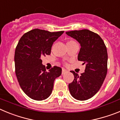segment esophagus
I'll list each match as a JSON object with an SVG mask.
<instances>
[{
    "mask_svg": "<svg viewBox=\"0 0 120 120\" xmlns=\"http://www.w3.org/2000/svg\"><path fill=\"white\" fill-rule=\"evenodd\" d=\"M68 71L67 70L64 69V68H63L62 70V75H64V74H65L66 73H67Z\"/></svg>",
    "mask_w": 120,
    "mask_h": 120,
    "instance_id": "1",
    "label": "esophagus"
}]
</instances>
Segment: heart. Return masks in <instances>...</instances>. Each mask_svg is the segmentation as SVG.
I'll list each match as a JSON object with an SVG mask.
<instances>
[{
  "mask_svg": "<svg viewBox=\"0 0 120 120\" xmlns=\"http://www.w3.org/2000/svg\"><path fill=\"white\" fill-rule=\"evenodd\" d=\"M73 43H76L74 41H68L67 43V44H73Z\"/></svg>",
  "mask_w": 120,
  "mask_h": 120,
  "instance_id": "obj_1",
  "label": "heart"
}]
</instances>
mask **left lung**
I'll use <instances>...</instances> for the list:
<instances>
[{"label":"left lung","mask_w":120,"mask_h":120,"mask_svg":"<svg viewBox=\"0 0 120 120\" xmlns=\"http://www.w3.org/2000/svg\"><path fill=\"white\" fill-rule=\"evenodd\" d=\"M66 34L78 41L81 47L77 59L85 64V72L79 76L71 71L75 79L68 85V88L72 97L83 101L98 91L106 76V47L101 37L88 29L66 32Z\"/></svg>","instance_id":"8db88e82"}]
</instances>
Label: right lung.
Returning <instances> with one entry per match:
<instances>
[{"mask_svg": "<svg viewBox=\"0 0 120 120\" xmlns=\"http://www.w3.org/2000/svg\"><path fill=\"white\" fill-rule=\"evenodd\" d=\"M63 33L35 29L19 40L15 51V74L21 88L32 99L40 101L48 98L55 79L61 76L62 69L59 67L46 71L41 58L50 54L53 43Z\"/></svg>", "mask_w": 120, "mask_h": 120, "instance_id": "1", "label": "right lung"}]
</instances>
